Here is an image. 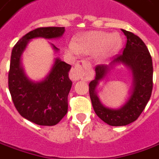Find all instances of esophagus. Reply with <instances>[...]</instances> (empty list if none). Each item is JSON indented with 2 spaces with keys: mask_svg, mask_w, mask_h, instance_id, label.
<instances>
[{
  "mask_svg": "<svg viewBox=\"0 0 159 159\" xmlns=\"http://www.w3.org/2000/svg\"><path fill=\"white\" fill-rule=\"evenodd\" d=\"M91 67V64L87 60H81L75 65L70 73V78L72 80H79L80 79L86 78L87 76L88 69Z\"/></svg>",
  "mask_w": 159,
  "mask_h": 159,
  "instance_id": "1",
  "label": "esophagus"
}]
</instances>
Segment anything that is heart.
Instances as JSON below:
<instances>
[{
    "label": "heart",
    "instance_id": "1",
    "mask_svg": "<svg viewBox=\"0 0 159 159\" xmlns=\"http://www.w3.org/2000/svg\"><path fill=\"white\" fill-rule=\"evenodd\" d=\"M122 44V37L118 34L106 31H91L80 37L75 43H71L67 47V51L74 55L80 52L90 55L98 52L97 60L99 62H105L120 51Z\"/></svg>",
    "mask_w": 159,
    "mask_h": 159
}]
</instances>
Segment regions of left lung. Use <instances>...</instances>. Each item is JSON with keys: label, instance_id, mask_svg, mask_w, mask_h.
<instances>
[{"label": "left lung", "instance_id": "8db88e82", "mask_svg": "<svg viewBox=\"0 0 159 159\" xmlns=\"http://www.w3.org/2000/svg\"><path fill=\"white\" fill-rule=\"evenodd\" d=\"M127 37L126 46L122 54L115 57L109 65L95 67V79L89 83V94L93 107L103 122L111 126H125L135 122L146 107L153 87L152 59L148 48L141 38L132 32L122 30ZM122 63L131 69L132 88L126 102L119 109H109L102 104L96 89L100 81L115 66Z\"/></svg>", "mask_w": 159, "mask_h": 159}]
</instances>
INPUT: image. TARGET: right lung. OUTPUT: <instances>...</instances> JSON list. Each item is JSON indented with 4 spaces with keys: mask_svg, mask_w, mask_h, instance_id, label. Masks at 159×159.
Masks as SVG:
<instances>
[{
    "mask_svg": "<svg viewBox=\"0 0 159 159\" xmlns=\"http://www.w3.org/2000/svg\"><path fill=\"white\" fill-rule=\"evenodd\" d=\"M65 27L37 28L16 43L11 53L8 89L19 114L37 125L53 126L61 121L68 109L67 97L72 82L69 79L71 66L56 57L51 71L40 81L26 76L21 57L29 42L37 37L54 39L63 36ZM53 50L58 52L53 43Z\"/></svg>",
    "mask_w": 159,
    "mask_h": 159,
    "instance_id": "1",
    "label": "right lung"
}]
</instances>
